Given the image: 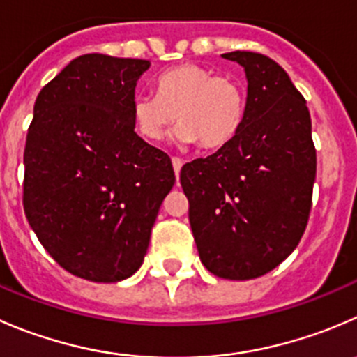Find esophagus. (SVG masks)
Instances as JSON below:
<instances>
[{
	"instance_id": "obj_1",
	"label": "esophagus",
	"mask_w": 357,
	"mask_h": 357,
	"mask_svg": "<svg viewBox=\"0 0 357 357\" xmlns=\"http://www.w3.org/2000/svg\"><path fill=\"white\" fill-rule=\"evenodd\" d=\"M172 167H174L176 178H179V171H181V167H183V160H181V158L172 157Z\"/></svg>"
}]
</instances>
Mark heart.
Listing matches in <instances>:
<instances>
[{"instance_id":"b5f03b06","label":"heart","mask_w":357,"mask_h":357,"mask_svg":"<svg viewBox=\"0 0 357 357\" xmlns=\"http://www.w3.org/2000/svg\"><path fill=\"white\" fill-rule=\"evenodd\" d=\"M132 115L148 141L164 139L176 120L179 144L199 143L214 150L237 136L245 115V92L231 76L185 62L158 76L157 94L134 96Z\"/></svg>"}]
</instances>
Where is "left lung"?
I'll list each match as a JSON object with an SVG mask.
<instances>
[{
    "label": "left lung",
    "instance_id": "obj_1",
    "mask_svg": "<svg viewBox=\"0 0 357 357\" xmlns=\"http://www.w3.org/2000/svg\"><path fill=\"white\" fill-rule=\"evenodd\" d=\"M221 57L244 68L245 115L237 136L179 174L200 261L248 281L274 271L298 245L312 207L316 148L303 96L275 61L256 52Z\"/></svg>",
    "mask_w": 357,
    "mask_h": 357
}]
</instances>
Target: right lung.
Segmentation results:
<instances>
[{
  "label": "right lung",
  "instance_id": "obj_1",
  "mask_svg": "<svg viewBox=\"0 0 357 357\" xmlns=\"http://www.w3.org/2000/svg\"><path fill=\"white\" fill-rule=\"evenodd\" d=\"M150 61L85 54L41 89L24 150V213L76 278L119 282L143 265L174 186L171 158L136 132L132 99Z\"/></svg>",
  "mask_w": 357,
  "mask_h": 357
}]
</instances>
